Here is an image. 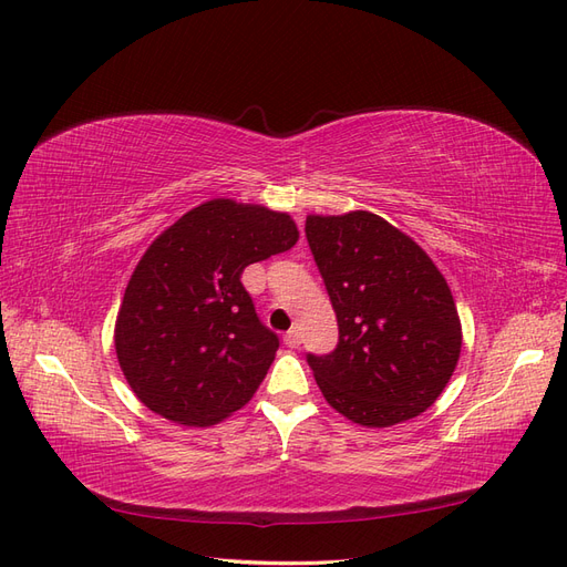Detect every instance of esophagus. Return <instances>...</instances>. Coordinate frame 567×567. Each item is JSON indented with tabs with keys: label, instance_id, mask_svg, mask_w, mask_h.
Wrapping results in <instances>:
<instances>
[{
	"label": "esophagus",
	"instance_id": "1",
	"mask_svg": "<svg viewBox=\"0 0 567 567\" xmlns=\"http://www.w3.org/2000/svg\"><path fill=\"white\" fill-rule=\"evenodd\" d=\"M285 346L287 348H299L301 346V331L295 327L285 333Z\"/></svg>",
	"mask_w": 567,
	"mask_h": 567
}]
</instances>
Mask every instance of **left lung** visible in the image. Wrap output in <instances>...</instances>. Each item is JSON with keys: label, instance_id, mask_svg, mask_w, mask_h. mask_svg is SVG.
Returning <instances> with one entry per match:
<instances>
[{"label": "left lung", "instance_id": "8db88e82", "mask_svg": "<svg viewBox=\"0 0 567 567\" xmlns=\"http://www.w3.org/2000/svg\"><path fill=\"white\" fill-rule=\"evenodd\" d=\"M306 238L339 320V346L308 367L331 409L364 427L427 411L457 367L463 327L427 251L383 217L308 215Z\"/></svg>", "mask_w": 567, "mask_h": 567}]
</instances>
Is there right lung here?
I'll use <instances>...</instances> for the list:
<instances>
[{"label":"right lung","mask_w":567,"mask_h":567,"mask_svg":"<svg viewBox=\"0 0 567 567\" xmlns=\"http://www.w3.org/2000/svg\"><path fill=\"white\" fill-rule=\"evenodd\" d=\"M287 213L213 198L146 247L116 316L118 367L137 400L186 427H209L245 406L276 360L240 276L297 245Z\"/></svg>","instance_id":"obj_1"}]
</instances>
